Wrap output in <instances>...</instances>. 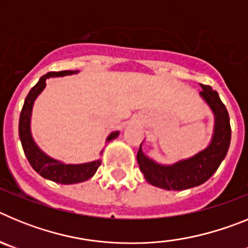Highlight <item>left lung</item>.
<instances>
[{
  "mask_svg": "<svg viewBox=\"0 0 248 248\" xmlns=\"http://www.w3.org/2000/svg\"><path fill=\"white\" fill-rule=\"evenodd\" d=\"M200 95L215 114V128L211 143L202 151L189 159L180 160L172 165H160L149 159L140 144L137 160L140 171L151 185L165 190H186L207 181L225 159L231 141V125L226 107L218 93L210 85L200 84Z\"/></svg>",
  "mask_w": 248,
  "mask_h": 248,
  "instance_id": "obj_1",
  "label": "left lung"
}]
</instances>
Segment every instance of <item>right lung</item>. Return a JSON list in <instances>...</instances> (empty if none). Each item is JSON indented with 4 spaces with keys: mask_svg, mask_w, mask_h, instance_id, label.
I'll use <instances>...</instances> for the list:
<instances>
[{
    "mask_svg": "<svg viewBox=\"0 0 248 248\" xmlns=\"http://www.w3.org/2000/svg\"><path fill=\"white\" fill-rule=\"evenodd\" d=\"M77 73V71H62V72H49L39 78L38 83L31 89L30 93L26 97L25 104L21 110L19 115V124H18V133L19 139H21L22 148L25 151L26 156L30 161L31 166L38 172L41 176L45 179L52 180L54 183L64 184H78L88 180L95 174V171L99 168L102 160H95L91 163L85 164H64L62 161L54 160L46 155L38 146L34 143L32 134H31V114H32V108L36 98L38 97L39 93L45 89L46 79L50 77H63L69 76V74ZM119 135V131H113L108 137L107 141L115 139Z\"/></svg>",
    "mask_w": 248,
    "mask_h": 248,
    "instance_id": "1",
    "label": "right lung"
}]
</instances>
